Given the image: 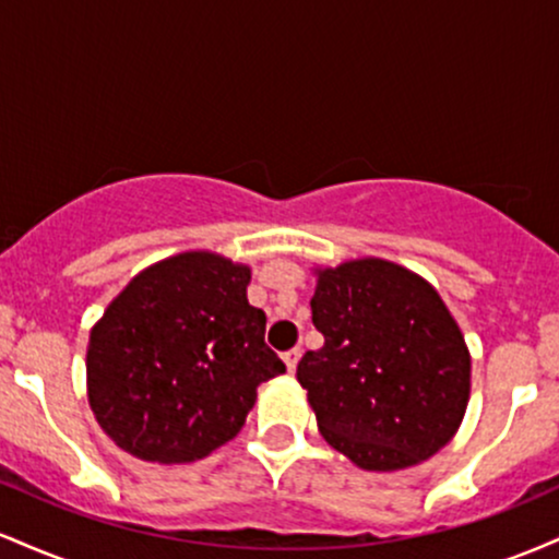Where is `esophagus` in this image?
I'll use <instances>...</instances> for the list:
<instances>
[{"instance_id":"obj_1","label":"esophagus","mask_w":559,"mask_h":559,"mask_svg":"<svg viewBox=\"0 0 559 559\" xmlns=\"http://www.w3.org/2000/svg\"><path fill=\"white\" fill-rule=\"evenodd\" d=\"M299 357H301V349H299V346H294V349L284 352V362H286L288 373H294V370H297V362H299Z\"/></svg>"}]
</instances>
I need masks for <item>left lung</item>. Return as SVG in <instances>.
Masks as SVG:
<instances>
[{
    "label": "left lung",
    "instance_id": "left-lung-1",
    "mask_svg": "<svg viewBox=\"0 0 559 559\" xmlns=\"http://www.w3.org/2000/svg\"><path fill=\"white\" fill-rule=\"evenodd\" d=\"M307 389L323 439L362 471H402L457 433L471 396V352L439 292L407 267L365 258L318 271Z\"/></svg>",
    "mask_w": 559,
    "mask_h": 559
}]
</instances>
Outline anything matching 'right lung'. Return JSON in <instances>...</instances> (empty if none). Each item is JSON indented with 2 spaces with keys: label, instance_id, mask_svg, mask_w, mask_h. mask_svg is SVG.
<instances>
[{
  "label": "right lung",
  "instance_id": "right-lung-1",
  "mask_svg": "<svg viewBox=\"0 0 559 559\" xmlns=\"http://www.w3.org/2000/svg\"><path fill=\"white\" fill-rule=\"evenodd\" d=\"M252 273L215 252L155 262L110 301L88 333L94 418L150 463L207 457L241 431L258 386L286 373L249 305Z\"/></svg>",
  "mask_w": 559,
  "mask_h": 559
}]
</instances>
